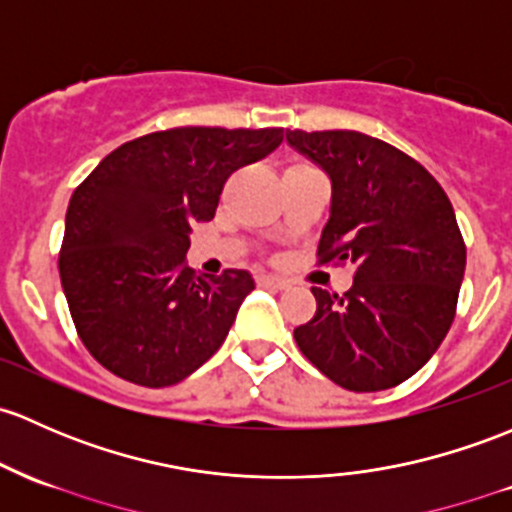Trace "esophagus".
Listing matches in <instances>:
<instances>
[{
  "label": "esophagus",
  "instance_id": "1",
  "mask_svg": "<svg viewBox=\"0 0 512 512\" xmlns=\"http://www.w3.org/2000/svg\"><path fill=\"white\" fill-rule=\"evenodd\" d=\"M257 284L260 287H272V289H287L289 282L282 277H272V274H257Z\"/></svg>",
  "mask_w": 512,
  "mask_h": 512
}]
</instances>
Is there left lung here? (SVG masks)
<instances>
[{
  "mask_svg": "<svg viewBox=\"0 0 512 512\" xmlns=\"http://www.w3.org/2000/svg\"><path fill=\"white\" fill-rule=\"evenodd\" d=\"M331 179L319 265H353V287H311L314 319L299 351L336 385L378 392L412 378L456 316L466 245L439 181L410 154L353 129H287Z\"/></svg>",
  "mask_w": 512,
  "mask_h": 512,
  "instance_id": "1",
  "label": "left lung"
}]
</instances>
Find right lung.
I'll list each match as a JSON object with an SVG mask.
<instances>
[{"instance_id": "add662e5", "label": "right lung", "mask_w": 512, "mask_h": 512, "mask_svg": "<svg viewBox=\"0 0 512 512\" xmlns=\"http://www.w3.org/2000/svg\"><path fill=\"white\" fill-rule=\"evenodd\" d=\"M282 139V127L161 129L117 147L75 188L58 272L75 331L102 368L169 387L218 351L255 279L193 272L188 233L213 220L228 176Z\"/></svg>"}]
</instances>
